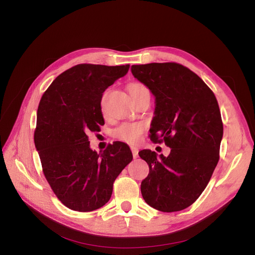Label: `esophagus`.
<instances>
[{
    "label": "esophagus",
    "mask_w": 255,
    "mask_h": 255,
    "mask_svg": "<svg viewBox=\"0 0 255 255\" xmlns=\"http://www.w3.org/2000/svg\"><path fill=\"white\" fill-rule=\"evenodd\" d=\"M130 150H132L133 157H134V158H137V157H138V149L135 148V146H132V148H130Z\"/></svg>",
    "instance_id": "obj_1"
}]
</instances>
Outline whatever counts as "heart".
<instances>
[{
    "instance_id": "heart-1",
    "label": "heart",
    "mask_w": 255,
    "mask_h": 255,
    "mask_svg": "<svg viewBox=\"0 0 255 255\" xmlns=\"http://www.w3.org/2000/svg\"><path fill=\"white\" fill-rule=\"evenodd\" d=\"M144 85L140 83H134L129 85V94L130 96L136 94V92H139L141 90H146ZM105 99L106 94H104L102 98V109H104L105 105ZM145 130V126L142 122H123L120 126H118L113 130V136L120 141L127 142L128 144H136L141 140L142 135Z\"/></svg>"
}]
</instances>
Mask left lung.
I'll return each instance as SVG.
<instances>
[{
    "label": "left lung",
    "mask_w": 255,
    "mask_h": 255,
    "mask_svg": "<svg viewBox=\"0 0 255 255\" xmlns=\"http://www.w3.org/2000/svg\"><path fill=\"white\" fill-rule=\"evenodd\" d=\"M130 70L155 96L150 139L171 148L167 157L139 152L150 168L141 182L142 198L160 212L185 210L202 194L218 164L223 125L217 99L180 64L133 65Z\"/></svg>",
    "instance_id": "obj_1"
}]
</instances>
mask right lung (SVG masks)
Here are the masks:
<instances>
[{
	"label": "right lung",
	"instance_id": "add662e5",
	"mask_svg": "<svg viewBox=\"0 0 255 255\" xmlns=\"http://www.w3.org/2000/svg\"><path fill=\"white\" fill-rule=\"evenodd\" d=\"M128 69L129 65H76L59 74L40 100L35 145L45 179L70 210L91 212L109 202L115 180L133 159L125 142L116 141L98 154L87 136L104 125L103 92Z\"/></svg>",
	"mask_w": 255,
	"mask_h": 255
}]
</instances>
